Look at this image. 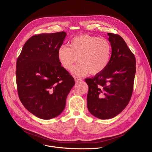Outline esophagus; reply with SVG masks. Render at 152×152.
Returning <instances> with one entry per match:
<instances>
[{
  "label": "esophagus",
  "instance_id": "obj_1",
  "mask_svg": "<svg viewBox=\"0 0 152 152\" xmlns=\"http://www.w3.org/2000/svg\"><path fill=\"white\" fill-rule=\"evenodd\" d=\"M82 79L80 78V77H75V82H79V81H81Z\"/></svg>",
  "mask_w": 152,
  "mask_h": 152
}]
</instances>
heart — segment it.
Masks as SVG:
<instances>
[{
    "instance_id": "obj_1",
    "label": "heart",
    "mask_w": 152,
    "mask_h": 152,
    "mask_svg": "<svg viewBox=\"0 0 152 152\" xmlns=\"http://www.w3.org/2000/svg\"><path fill=\"white\" fill-rule=\"evenodd\" d=\"M111 53L112 46L106 38L80 35L72 39L69 48L60 47L58 57L61 66L66 70H71L78 58L80 62L73 69L75 75L84 76L88 73L95 75L106 68Z\"/></svg>"
}]
</instances>
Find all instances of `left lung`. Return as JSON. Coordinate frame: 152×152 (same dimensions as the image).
Returning a JSON list of instances; mask_svg holds the SVG:
<instances>
[{"mask_svg":"<svg viewBox=\"0 0 152 152\" xmlns=\"http://www.w3.org/2000/svg\"><path fill=\"white\" fill-rule=\"evenodd\" d=\"M112 46L109 64L100 73L85 79L88 85L87 107L100 119L119 114L131 100L136 72V59L123 38L107 33Z\"/></svg>","mask_w":152,"mask_h":152,"instance_id":"left-lung-1","label":"left lung"}]
</instances>
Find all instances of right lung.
I'll list each match as a JSON object with an SVG mask.
<instances>
[{
    "label": "right lung",
    "instance_id": "right-lung-1",
    "mask_svg": "<svg viewBox=\"0 0 152 152\" xmlns=\"http://www.w3.org/2000/svg\"><path fill=\"white\" fill-rule=\"evenodd\" d=\"M66 35L60 32L31 37L17 60L19 99L28 111L41 119H51L62 113L75 83L58 57Z\"/></svg>",
    "mask_w": 152,
    "mask_h": 152
}]
</instances>
